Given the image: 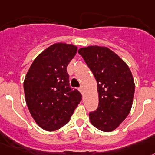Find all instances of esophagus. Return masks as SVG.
<instances>
[{
    "mask_svg": "<svg viewBox=\"0 0 155 155\" xmlns=\"http://www.w3.org/2000/svg\"><path fill=\"white\" fill-rule=\"evenodd\" d=\"M79 91L81 93V94H84V88H83V86H81L79 88Z\"/></svg>",
    "mask_w": 155,
    "mask_h": 155,
    "instance_id": "1",
    "label": "esophagus"
}]
</instances>
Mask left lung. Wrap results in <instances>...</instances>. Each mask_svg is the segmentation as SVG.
Instances as JSON below:
<instances>
[{
	"label": "left lung",
	"mask_w": 155,
	"mask_h": 155,
	"mask_svg": "<svg viewBox=\"0 0 155 155\" xmlns=\"http://www.w3.org/2000/svg\"><path fill=\"white\" fill-rule=\"evenodd\" d=\"M97 82L98 108L89 112L92 124L109 132L118 127L132 106L135 83L128 66L108 47L89 46L78 50Z\"/></svg>",
	"instance_id": "obj_1"
}]
</instances>
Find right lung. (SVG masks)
I'll use <instances>...</instances> for the list:
<instances>
[{
	"instance_id": "1",
	"label": "right lung",
	"mask_w": 155,
	"mask_h": 155,
	"mask_svg": "<svg viewBox=\"0 0 155 155\" xmlns=\"http://www.w3.org/2000/svg\"><path fill=\"white\" fill-rule=\"evenodd\" d=\"M77 51L72 44L54 43L37 56L25 77L27 105L44 130L55 131L66 124L81 101L80 92L70 88L66 71Z\"/></svg>"
}]
</instances>
